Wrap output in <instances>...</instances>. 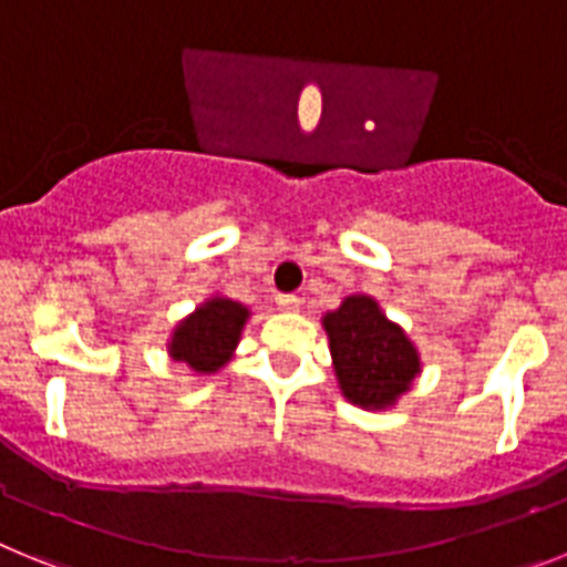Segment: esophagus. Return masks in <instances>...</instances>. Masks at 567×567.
<instances>
[{
    "label": "esophagus",
    "mask_w": 567,
    "mask_h": 567,
    "mask_svg": "<svg viewBox=\"0 0 567 567\" xmlns=\"http://www.w3.org/2000/svg\"><path fill=\"white\" fill-rule=\"evenodd\" d=\"M277 305H279V308H282V311H299V305H302V299L293 297V293H279Z\"/></svg>",
    "instance_id": "obj_1"
}]
</instances>
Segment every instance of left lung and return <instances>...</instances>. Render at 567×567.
I'll use <instances>...</instances> for the list:
<instances>
[{
    "mask_svg": "<svg viewBox=\"0 0 567 567\" xmlns=\"http://www.w3.org/2000/svg\"><path fill=\"white\" fill-rule=\"evenodd\" d=\"M322 328L331 339L339 388L353 405L385 411L420 373V353L411 339L365 293H353L337 311L324 313Z\"/></svg>",
    "mask_w": 567,
    "mask_h": 567,
    "instance_id": "left-lung-1",
    "label": "left lung"
}]
</instances>
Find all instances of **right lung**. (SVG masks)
<instances>
[{"label": "right lung", "instance_id": "1", "mask_svg": "<svg viewBox=\"0 0 567 567\" xmlns=\"http://www.w3.org/2000/svg\"><path fill=\"white\" fill-rule=\"evenodd\" d=\"M250 311L228 297H210L171 333L167 353L196 373H216L234 357Z\"/></svg>", "mask_w": 567, "mask_h": 567}]
</instances>
